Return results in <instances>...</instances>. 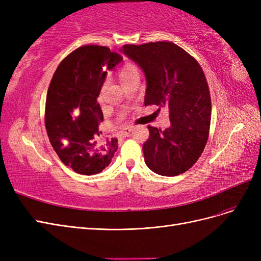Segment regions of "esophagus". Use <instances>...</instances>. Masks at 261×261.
<instances>
[{
  "label": "esophagus",
  "instance_id": "esophagus-1",
  "mask_svg": "<svg viewBox=\"0 0 261 261\" xmlns=\"http://www.w3.org/2000/svg\"><path fill=\"white\" fill-rule=\"evenodd\" d=\"M132 130H133V127H124L120 133H118V135L123 137H127L130 135Z\"/></svg>",
  "mask_w": 261,
  "mask_h": 261
}]
</instances>
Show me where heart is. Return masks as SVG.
Masks as SVG:
<instances>
[{"instance_id":"1","label":"heart","mask_w":261,"mask_h":261,"mask_svg":"<svg viewBox=\"0 0 261 261\" xmlns=\"http://www.w3.org/2000/svg\"><path fill=\"white\" fill-rule=\"evenodd\" d=\"M135 75H139V70L137 66L132 64V63H125V64L118 69V73H117L118 80H120L122 84L126 83L129 78H132Z\"/></svg>"}]
</instances>
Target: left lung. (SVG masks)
<instances>
[{
  "label": "left lung",
  "instance_id": "obj_1",
  "mask_svg": "<svg viewBox=\"0 0 261 261\" xmlns=\"http://www.w3.org/2000/svg\"><path fill=\"white\" fill-rule=\"evenodd\" d=\"M120 51L143 69L145 106L169 109V128L148 126L143 146L147 167L162 176L179 175L199 159L208 140L211 99L202 68L173 42L125 44Z\"/></svg>",
  "mask_w": 261,
  "mask_h": 261
}]
</instances>
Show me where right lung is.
<instances>
[{
  "label": "right lung",
  "mask_w": 261,
  "mask_h": 261,
  "mask_svg": "<svg viewBox=\"0 0 261 261\" xmlns=\"http://www.w3.org/2000/svg\"><path fill=\"white\" fill-rule=\"evenodd\" d=\"M123 58L107 46L85 45L61 62L45 101V128L61 161L84 175L98 174L111 163L117 139L99 146L103 121L97 98L108 70Z\"/></svg>",
  "instance_id": "add662e5"
}]
</instances>
